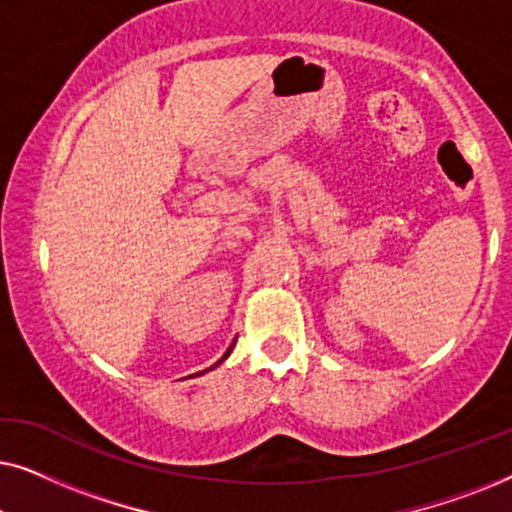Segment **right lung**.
I'll list each match as a JSON object with an SVG mask.
<instances>
[{"instance_id":"obj_1","label":"right lung","mask_w":512,"mask_h":512,"mask_svg":"<svg viewBox=\"0 0 512 512\" xmlns=\"http://www.w3.org/2000/svg\"><path fill=\"white\" fill-rule=\"evenodd\" d=\"M235 340H237V338H235ZM235 340H233V345H230V347H228V349H226V354H223V356H221V359H219V361H216V363H214V366H212V368H207V370H214V368H216V366H221V363H223V361H226V359H228V356H230V352H233V347H235ZM207 370H200V373H195V377H198V375H205V373H207Z\"/></svg>"}]
</instances>
